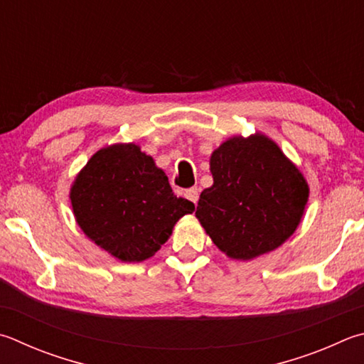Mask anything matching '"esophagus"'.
<instances>
[{
    "label": "esophagus",
    "mask_w": 364,
    "mask_h": 364,
    "mask_svg": "<svg viewBox=\"0 0 364 364\" xmlns=\"http://www.w3.org/2000/svg\"><path fill=\"white\" fill-rule=\"evenodd\" d=\"M199 189L197 188H189L186 193H184V196H186V199L193 202L194 205H197V202H199Z\"/></svg>",
    "instance_id": "1"
}]
</instances>
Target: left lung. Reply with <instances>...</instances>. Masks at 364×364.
<instances>
[{
  "mask_svg": "<svg viewBox=\"0 0 364 364\" xmlns=\"http://www.w3.org/2000/svg\"><path fill=\"white\" fill-rule=\"evenodd\" d=\"M210 170L213 186L202 191L196 216L228 256L253 259L294 232L309 186L274 141L229 138L211 154Z\"/></svg>",
  "mask_w": 364,
  "mask_h": 364,
  "instance_id": "left-lung-1",
  "label": "left lung"
}]
</instances>
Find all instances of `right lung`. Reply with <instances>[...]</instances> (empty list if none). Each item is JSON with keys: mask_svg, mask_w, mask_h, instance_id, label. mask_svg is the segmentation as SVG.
<instances>
[{"mask_svg": "<svg viewBox=\"0 0 364 364\" xmlns=\"http://www.w3.org/2000/svg\"><path fill=\"white\" fill-rule=\"evenodd\" d=\"M70 197L85 235L125 262L154 256L175 223L194 211L136 144H113L92 156Z\"/></svg>", "mask_w": 364, "mask_h": 364, "instance_id": "add662e5", "label": "right lung"}]
</instances>
